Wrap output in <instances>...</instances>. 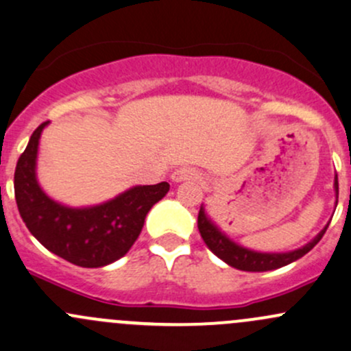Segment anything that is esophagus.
Masks as SVG:
<instances>
[{
    "label": "esophagus",
    "instance_id": "34e87169",
    "mask_svg": "<svg viewBox=\"0 0 351 351\" xmlns=\"http://www.w3.org/2000/svg\"><path fill=\"white\" fill-rule=\"evenodd\" d=\"M198 178H200V173H198L195 168H190V166H182V168L175 169L171 175V180L175 183L186 182V180H198Z\"/></svg>",
    "mask_w": 351,
    "mask_h": 351
}]
</instances>
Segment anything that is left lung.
Masks as SVG:
<instances>
[{
  "label": "left lung",
  "instance_id": "8db88e82",
  "mask_svg": "<svg viewBox=\"0 0 351 351\" xmlns=\"http://www.w3.org/2000/svg\"><path fill=\"white\" fill-rule=\"evenodd\" d=\"M335 191H337L338 198L337 175H335ZM328 225H330V222L324 225L323 230L319 232L313 241H309L306 245L300 247V249L289 250V252H257V250H250L247 249V247H242L239 245V243H235L234 241H230V239L212 222V219L206 215L204 205L200 206V212H198V230H200V235L202 239H204V242L206 243V247H208L219 259H222L225 264H228L230 267L239 269V271L247 272L272 271V269L284 267V265L301 259L304 254H308L316 243L322 241Z\"/></svg>",
  "mask_w": 351,
  "mask_h": 351
}]
</instances>
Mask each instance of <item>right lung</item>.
I'll list each match as a JSON object with an SVG mask.
<instances>
[{"mask_svg":"<svg viewBox=\"0 0 351 351\" xmlns=\"http://www.w3.org/2000/svg\"><path fill=\"white\" fill-rule=\"evenodd\" d=\"M47 124L33 131L14 169L18 212L33 237L55 256L80 267L116 263L139 237L147 212L168 193L169 185L132 186L112 200L80 208L58 204L36 180L40 136Z\"/></svg>","mask_w":351,"mask_h":351,"instance_id":"1","label":"right lung"}]
</instances>
